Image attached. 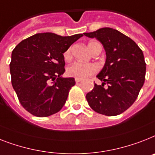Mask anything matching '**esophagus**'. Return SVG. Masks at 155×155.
I'll return each instance as SVG.
<instances>
[{"label":"esophagus","instance_id":"34e87169","mask_svg":"<svg viewBox=\"0 0 155 155\" xmlns=\"http://www.w3.org/2000/svg\"><path fill=\"white\" fill-rule=\"evenodd\" d=\"M82 81V80H80V79H77V78H76V79H75V83H80V82H81Z\"/></svg>","mask_w":155,"mask_h":155}]
</instances>
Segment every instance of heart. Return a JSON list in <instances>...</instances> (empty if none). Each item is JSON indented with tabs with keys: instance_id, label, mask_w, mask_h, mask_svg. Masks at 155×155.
<instances>
[{
	"instance_id": "1",
	"label": "heart",
	"mask_w": 155,
	"mask_h": 155,
	"mask_svg": "<svg viewBox=\"0 0 155 155\" xmlns=\"http://www.w3.org/2000/svg\"><path fill=\"white\" fill-rule=\"evenodd\" d=\"M95 43V41H91L88 43V48L91 50V46H92ZM64 59L66 60H69L71 59V48H68L64 54ZM98 67L95 64H91V63H83L80 62V61H76V62L73 63L72 64L70 65L68 67V68L67 70V72L68 74V75L71 76V77L77 78V79H80V80H84L86 79L87 77H88L90 75L95 74V72H97Z\"/></svg>"
}]
</instances>
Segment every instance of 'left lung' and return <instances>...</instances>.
Masks as SVG:
<instances>
[{
    "label": "left lung",
    "instance_id": "left-lung-1",
    "mask_svg": "<svg viewBox=\"0 0 155 155\" xmlns=\"http://www.w3.org/2000/svg\"><path fill=\"white\" fill-rule=\"evenodd\" d=\"M84 34L97 39L107 56L104 68L97 75L103 84H95L86 95L87 101L95 112L107 116L120 114L134 104L145 81L143 51L130 37L110 28ZM104 84H108L107 88L104 87Z\"/></svg>",
    "mask_w": 155,
    "mask_h": 155
}]
</instances>
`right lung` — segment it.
Returning <instances> with one entry per match:
<instances>
[{"label": "right lung", "mask_w": 155, "mask_h": 155, "mask_svg": "<svg viewBox=\"0 0 155 155\" xmlns=\"http://www.w3.org/2000/svg\"><path fill=\"white\" fill-rule=\"evenodd\" d=\"M84 36H61L51 32L37 33L19 43L12 52L11 81L25 110L37 117L60 111L66 103L74 78H62L64 53Z\"/></svg>", "instance_id": "obj_1"}]
</instances>
